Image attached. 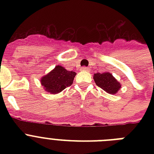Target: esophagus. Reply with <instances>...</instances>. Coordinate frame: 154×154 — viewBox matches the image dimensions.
<instances>
[{
	"label": "esophagus",
	"instance_id": "34e87169",
	"mask_svg": "<svg viewBox=\"0 0 154 154\" xmlns=\"http://www.w3.org/2000/svg\"><path fill=\"white\" fill-rule=\"evenodd\" d=\"M81 70H82V71H88V70H89V68L86 67V66H83V67L81 68Z\"/></svg>",
	"mask_w": 154,
	"mask_h": 154
}]
</instances>
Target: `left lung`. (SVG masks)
Segmentation results:
<instances>
[{
  "label": "left lung",
  "instance_id": "obj_1",
  "mask_svg": "<svg viewBox=\"0 0 154 154\" xmlns=\"http://www.w3.org/2000/svg\"><path fill=\"white\" fill-rule=\"evenodd\" d=\"M94 82L98 87L108 94H115L121 88V85L109 72H97L94 77Z\"/></svg>",
  "mask_w": 154,
  "mask_h": 154
}]
</instances>
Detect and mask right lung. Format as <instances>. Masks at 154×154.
<instances>
[{
  "label": "right lung",
  "mask_w": 154,
  "mask_h": 154,
  "mask_svg": "<svg viewBox=\"0 0 154 154\" xmlns=\"http://www.w3.org/2000/svg\"><path fill=\"white\" fill-rule=\"evenodd\" d=\"M75 76V72L68 71L62 66L57 65L49 73L42 77L41 82L47 92L56 94L71 86Z\"/></svg>",
  "instance_id": "1"
}]
</instances>
